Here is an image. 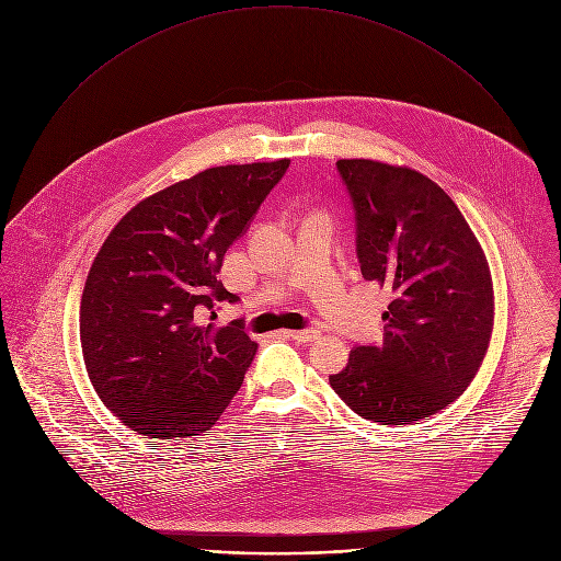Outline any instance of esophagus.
I'll return each mask as SVG.
<instances>
[{
  "mask_svg": "<svg viewBox=\"0 0 561 561\" xmlns=\"http://www.w3.org/2000/svg\"><path fill=\"white\" fill-rule=\"evenodd\" d=\"M288 337H290V340H295V342H299V344H308V342H314V340L319 337V331H314V329L290 331V333H288Z\"/></svg>",
  "mask_w": 561,
  "mask_h": 561,
  "instance_id": "obj_1",
  "label": "esophagus"
}]
</instances>
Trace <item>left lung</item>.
Returning <instances> with one entry per match:
<instances>
[{"label":"left lung","mask_w":561,"mask_h":561,"mask_svg":"<svg viewBox=\"0 0 561 561\" xmlns=\"http://www.w3.org/2000/svg\"><path fill=\"white\" fill-rule=\"evenodd\" d=\"M355 210L364 279L388 284L381 344L355 346L329 381L342 402L383 426L444 411L472 381L493 331L486 257L455 202L426 175L340 159Z\"/></svg>","instance_id":"8db88e82"}]
</instances>
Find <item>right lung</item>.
Instances as JSON below:
<instances>
[{"mask_svg": "<svg viewBox=\"0 0 561 561\" xmlns=\"http://www.w3.org/2000/svg\"><path fill=\"white\" fill-rule=\"evenodd\" d=\"M288 164L178 182L128 210L98 253L79 310L82 353L106 409L139 435H199L242 386L257 344L242 317L213 322L219 304L239 301L217 275Z\"/></svg>", "mask_w": 561, "mask_h": 561, "instance_id": "right-lung-1", "label": "right lung"}]
</instances>
